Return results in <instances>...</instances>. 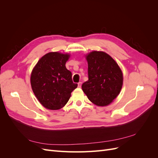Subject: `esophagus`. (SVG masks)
Wrapping results in <instances>:
<instances>
[{
    "label": "esophagus",
    "instance_id": "obj_1",
    "mask_svg": "<svg viewBox=\"0 0 158 158\" xmlns=\"http://www.w3.org/2000/svg\"><path fill=\"white\" fill-rule=\"evenodd\" d=\"M81 85H82V82H78V88H81Z\"/></svg>",
    "mask_w": 158,
    "mask_h": 158
}]
</instances>
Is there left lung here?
Masks as SVG:
<instances>
[{"label": "left lung", "instance_id": "1", "mask_svg": "<svg viewBox=\"0 0 158 158\" xmlns=\"http://www.w3.org/2000/svg\"><path fill=\"white\" fill-rule=\"evenodd\" d=\"M88 80L82 85L83 92L93 103L106 106L120 93L123 74L117 63L102 51H92L86 56Z\"/></svg>", "mask_w": 158, "mask_h": 158}]
</instances>
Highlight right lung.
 Wrapping results in <instances>:
<instances>
[{
	"label": "right lung",
	"mask_w": 158,
	"mask_h": 158,
	"mask_svg": "<svg viewBox=\"0 0 158 158\" xmlns=\"http://www.w3.org/2000/svg\"><path fill=\"white\" fill-rule=\"evenodd\" d=\"M70 55L49 52L38 61L31 75L33 92L43 106L51 110L63 107L78 84L73 82L65 64Z\"/></svg>",
	"instance_id": "right-lung-1"
}]
</instances>
